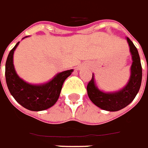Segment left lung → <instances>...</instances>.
I'll return each mask as SVG.
<instances>
[{"label": "left lung", "instance_id": "8db88e82", "mask_svg": "<svg viewBox=\"0 0 148 148\" xmlns=\"http://www.w3.org/2000/svg\"><path fill=\"white\" fill-rule=\"evenodd\" d=\"M127 41L129 45L132 64L131 66V76L126 86L116 92H103L96 86L94 74H92V78L87 86L89 99L95 105L105 111L117 112L124 108L132 102L141 86L142 66L139 52L128 37H127Z\"/></svg>", "mask_w": 148, "mask_h": 148}]
</instances>
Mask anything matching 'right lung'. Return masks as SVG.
I'll list each match as a JSON object with an SVG mask.
<instances>
[{
  "instance_id": "add662e5",
  "label": "right lung",
  "mask_w": 148,
  "mask_h": 148,
  "mask_svg": "<svg viewBox=\"0 0 148 148\" xmlns=\"http://www.w3.org/2000/svg\"><path fill=\"white\" fill-rule=\"evenodd\" d=\"M19 43H16L10 51L5 64V78L8 88L16 101L26 109L34 112L48 109L59 99L63 84L72 74L73 69L57 73L47 83L33 84L26 82L17 75L13 64V54Z\"/></svg>"
}]
</instances>
